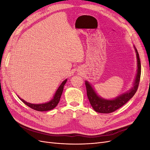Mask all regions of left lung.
Masks as SVG:
<instances>
[{
  "mask_svg": "<svg viewBox=\"0 0 150 150\" xmlns=\"http://www.w3.org/2000/svg\"><path fill=\"white\" fill-rule=\"evenodd\" d=\"M134 49L136 53H137V74L134 79L133 87L128 91L121 94L120 96L113 99H105L99 96L96 91L94 90L92 86L87 81H85L88 98L91 105L95 111L100 113H111L112 112H114L125 104L137 92L141 76V62L137 49H136L135 47Z\"/></svg>",
  "mask_w": 150,
  "mask_h": 150,
  "instance_id": "obj_1",
  "label": "left lung"
}]
</instances>
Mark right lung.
<instances>
[{
    "instance_id": "right-lung-1",
    "label": "right lung",
    "mask_w": 150,
    "mask_h": 150,
    "mask_svg": "<svg viewBox=\"0 0 150 150\" xmlns=\"http://www.w3.org/2000/svg\"><path fill=\"white\" fill-rule=\"evenodd\" d=\"M67 80V79H65L61 84L59 87L58 89H57L56 93L54 94L53 98L51 101H49L47 103H42V104H32V103L26 102L24 100V99L20 98L19 97V98L22 102H23L25 104H26L27 106H28L29 107L33 109L34 110L38 111H46L51 110L55 108L59 102L60 98L63 91V89H64V86L66 83Z\"/></svg>"
}]
</instances>
